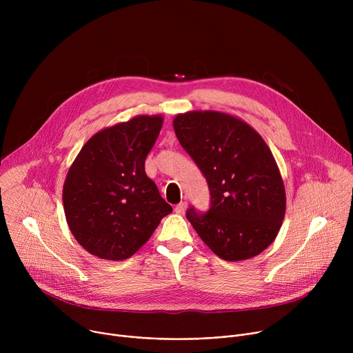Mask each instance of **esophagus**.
I'll return each mask as SVG.
<instances>
[{"instance_id":"esophagus-1","label":"esophagus","mask_w":353,"mask_h":353,"mask_svg":"<svg viewBox=\"0 0 353 353\" xmlns=\"http://www.w3.org/2000/svg\"><path fill=\"white\" fill-rule=\"evenodd\" d=\"M174 211H176V214H179V215H183V214L187 211V203H180L179 205H176Z\"/></svg>"}]
</instances>
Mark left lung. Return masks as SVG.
Listing matches in <instances>:
<instances>
[{
    "label": "left lung",
    "instance_id": "left-lung-1",
    "mask_svg": "<svg viewBox=\"0 0 353 353\" xmlns=\"http://www.w3.org/2000/svg\"><path fill=\"white\" fill-rule=\"evenodd\" d=\"M173 128L211 191L207 214L187 211L201 240L225 261L263 253L278 236L286 211L285 184L267 142L225 112L180 113Z\"/></svg>",
    "mask_w": 353,
    "mask_h": 353
}]
</instances>
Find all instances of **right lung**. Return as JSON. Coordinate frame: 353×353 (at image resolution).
<instances>
[{"label":"right lung","instance_id":"obj_1","mask_svg":"<svg viewBox=\"0 0 353 353\" xmlns=\"http://www.w3.org/2000/svg\"><path fill=\"white\" fill-rule=\"evenodd\" d=\"M162 125V114H139L106 127L86 141L70 166L63 187L65 219L89 254L130 259L173 211L145 173Z\"/></svg>","mask_w":353,"mask_h":353}]
</instances>
